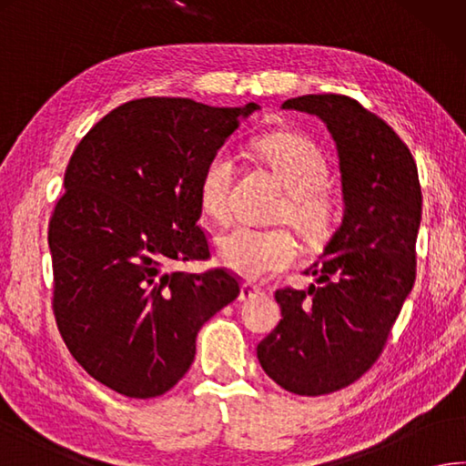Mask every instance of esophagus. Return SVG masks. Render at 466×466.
Wrapping results in <instances>:
<instances>
[{
    "label": "esophagus",
    "mask_w": 466,
    "mask_h": 466,
    "mask_svg": "<svg viewBox=\"0 0 466 466\" xmlns=\"http://www.w3.org/2000/svg\"><path fill=\"white\" fill-rule=\"evenodd\" d=\"M261 294V289L258 286H253L249 282H245L241 286V292H239V300L241 302H248V300H253V298H258Z\"/></svg>",
    "instance_id": "1"
}]
</instances>
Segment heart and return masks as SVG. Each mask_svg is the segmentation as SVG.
<instances>
[{
	"mask_svg": "<svg viewBox=\"0 0 466 466\" xmlns=\"http://www.w3.org/2000/svg\"><path fill=\"white\" fill-rule=\"evenodd\" d=\"M256 150L288 192L279 221H288L306 241L327 239L339 221L340 203L327 187L330 168L320 147L298 134H271L258 139ZM233 177L235 160L225 147L208 157L200 174V208L218 223L229 218ZM217 256L245 279H266L292 266L298 245L284 229L235 227L217 237Z\"/></svg>",
	"mask_w": 466,
	"mask_h": 466,
	"instance_id": "b5f03b06",
	"label": "heart"
}]
</instances>
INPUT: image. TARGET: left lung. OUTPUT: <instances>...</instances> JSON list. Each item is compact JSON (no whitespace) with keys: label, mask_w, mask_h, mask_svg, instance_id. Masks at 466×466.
<instances>
[{"label":"left lung","mask_w":466,"mask_h":466,"mask_svg":"<svg viewBox=\"0 0 466 466\" xmlns=\"http://www.w3.org/2000/svg\"><path fill=\"white\" fill-rule=\"evenodd\" d=\"M282 109L310 113L330 131L345 210L320 261L306 269L316 284L276 292L282 320L258 359L286 391L324 396L377 361L414 288L422 190L408 146L350 96L302 95Z\"/></svg>","instance_id":"8db88e82"}]
</instances>
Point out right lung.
<instances>
[{
	"label": "right lung",
	"mask_w": 466,
	"mask_h": 466,
	"mask_svg": "<svg viewBox=\"0 0 466 466\" xmlns=\"http://www.w3.org/2000/svg\"><path fill=\"white\" fill-rule=\"evenodd\" d=\"M147 96L107 113L70 156L48 225L55 316L70 355L127 398H156L190 370L203 324L239 296L207 259L198 180L239 121L258 111Z\"/></svg>",
	"instance_id": "obj_1"
}]
</instances>
